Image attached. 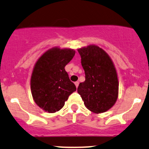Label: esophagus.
<instances>
[{"mask_svg": "<svg viewBox=\"0 0 149 149\" xmlns=\"http://www.w3.org/2000/svg\"><path fill=\"white\" fill-rule=\"evenodd\" d=\"M74 85H75V86H76L77 88L78 85H79V82H77H77H74Z\"/></svg>", "mask_w": 149, "mask_h": 149, "instance_id": "1", "label": "esophagus"}]
</instances>
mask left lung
I'll return each instance as SVG.
<instances>
[{
	"label": "left lung",
	"mask_w": 149,
	"mask_h": 149,
	"mask_svg": "<svg viewBox=\"0 0 149 149\" xmlns=\"http://www.w3.org/2000/svg\"><path fill=\"white\" fill-rule=\"evenodd\" d=\"M77 51L85 73V81L79 83L77 93L89 110L97 114L108 111L118 97V74L111 58L95 44Z\"/></svg>",
	"instance_id": "8db88e82"
}]
</instances>
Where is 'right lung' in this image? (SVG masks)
Masks as SVG:
<instances>
[{
	"instance_id": "add662e5",
	"label": "right lung",
	"mask_w": 149,
	"mask_h": 149,
	"mask_svg": "<svg viewBox=\"0 0 149 149\" xmlns=\"http://www.w3.org/2000/svg\"><path fill=\"white\" fill-rule=\"evenodd\" d=\"M74 54L72 49L53 47L36 61L31 77V91L34 102L44 111H59L76 91L64 69Z\"/></svg>"
}]
</instances>
